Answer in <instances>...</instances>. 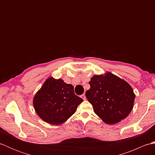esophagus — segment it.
<instances>
[{
	"mask_svg": "<svg viewBox=\"0 0 155 155\" xmlns=\"http://www.w3.org/2000/svg\"><path fill=\"white\" fill-rule=\"evenodd\" d=\"M81 98H83V100H86V97H85V94H84L81 95Z\"/></svg>",
	"mask_w": 155,
	"mask_h": 155,
	"instance_id": "34e87169",
	"label": "esophagus"
}]
</instances>
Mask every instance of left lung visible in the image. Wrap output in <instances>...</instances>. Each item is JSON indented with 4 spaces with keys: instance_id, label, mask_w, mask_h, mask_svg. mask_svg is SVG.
<instances>
[{
    "instance_id": "1",
    "label": "left lung",
    "mask_w": 155,
    "mask_h": 155,
    "mask_svg": "<svg viewBox=\"0 0 155 155\" xmlns=\"http://www.w3.org/2000/svg\"><path fill=\"white\" fill-rule=\"evenodd\" d=\"M89 84L86 97L104 123H117L132 110L135 94L132 87L117 76L109 72L105 75H94Z\"/></svg>"
}]
</instances>
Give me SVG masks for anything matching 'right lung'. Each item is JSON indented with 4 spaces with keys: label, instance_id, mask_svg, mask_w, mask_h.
<instances>
[{
    "label": "right lung",
    "instance_id": "obj_1",
    "mask_svg": "<svg viewBox=\"0 0 155 155\" xmlns=\"http://www.w3.org/2000/svg\"><path fill=\"white\" fill-rule=\"evenodd\" d=\"M83 98L74 94L72 84L48 78L34 97L36 113L44 121L58 125L73 114Z\"/></svg>",
    "mask_w": 155,
    "mask_h": 155
}]
</instances>
